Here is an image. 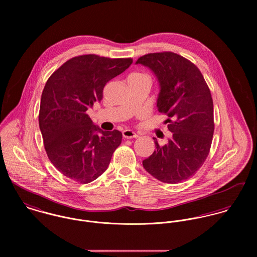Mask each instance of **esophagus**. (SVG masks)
<instances>
[{"label":"esophagus","mask_w":257,"mask_h":257,"mask_svg":"<svg viewBox=\"0 0 257 257\" xmlns=\"http://www.w3.org/2000/svg\"><path fill=\"white\" fill-rule=\"evenodd\" d=\"M122 137L124 139H137V138H139V135L131 130H124L122 132Z\"/></svg>","instance_id":"obj_1"}]
</instances>
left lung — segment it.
Masks as SVG:
<instances>
[{
  "label": "left lung",
  "mask_w": 257,
  "mask_h": 257,
  "mask_svg": "<svg viewBox=\"0 0 257 257\" xmlns=\"http://www.w3.org/2000/svg\"><path fill=\"white\" fill-rule=\"evenodd\" d=\"M136 64L149 68L159 84L157 110L168 115V143L143 161L147 172L164 183H180L205 162L214 135V106L210 89L191 61L173 52L149 53Z\"/></svg>",
  "instance_id": "8db88e82"
}]
</instances>
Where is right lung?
Returning a JSON list of instances; mask_svg holds the SVG:
<instances>
[{"mask_svg":"<svg viewBox=\"0 0 257 257\" xmlns=\"http://www.w3.org/2000/svg\"><path fill=\"white\" fill-rule=\"evenodd\" d=\"M132 63V58L81 55L66 61L47 80L39 128L49 160L64 176L87 184L107 170L122 135L116 130L102 131L86 111L102 101L105 85Z\"/></svg>","mask_w":257,"mask_h":257,"instance_id":"1","label":"right lung"}]
</instances>
